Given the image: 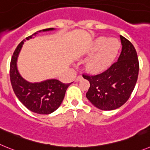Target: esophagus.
Segmentation results:
<instances>
[{"mask_svg":"<svg viewBox=\"0 0 150 150\" xmlns=\"http://www.w3.org/2000/svg\"><path fill=\"white\" fill-rule=\"evenodd\" d=\"M82 79H83V78H82V76H81V75H79V76L76 78V79H75V81H79L81 80Z\"/></svg>","mask_w":150,"mask_h":150,"instance_id":"34e87169","label":"esophagus"}]
</instances>
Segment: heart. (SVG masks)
I'll return each instance as SVG.
<instances>
[{"instance_id":"b5f03b06","label":"heart","mask_w":150,"mask_h":150,"mask_svg":"<svg viewBox=\"0 0 150 150\" xmlns=\"http://www.w3.org/2000/svg\"><path fill=\"white\" fill-rule=\"evenodd\" d=\"M120 47V43L116 38L100 37L95 40L92 49L98 52L91 57L88 62V67L93 72H100L106 69L116 57Z\"/></svg>"}]
</instances>
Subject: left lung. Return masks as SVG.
Segmentation results:
<instances>
[{
    "instance_id": "1",
    "label": "left lung",
    "mask_w": 150,
    "mask_h": 150,
    "mask_svg": "<svg viewBox=\"0 0 150 150\" xmlns=\"http://www.w3.org/2000/svg\"><path fill=\"white\" fill-rule=\"evenodd\" d=\"M122 48L118 60L102 73L83 75L89 81L86 97L102 110H114L127 102L134 91L139 72V61L134 47L120 35Z\"/></svg>"
}]
</instances>
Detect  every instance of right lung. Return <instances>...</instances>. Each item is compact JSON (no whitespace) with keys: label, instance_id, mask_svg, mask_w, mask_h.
<instances>
[{"label":"right lung","instance_id":"right-lung-1","mask_svg":"<svg viewBox=\"0 0 150 150\" xmlns=\"http://www.w3.org/2000/svg\"><path fill=\"white\" fill-rule=\"evenodd\" d=\"M53 28L36 32L27 37L32 38L38 32L53 31ZM25 40L16 48L10 66V81L16 96L30 111L41 115L50 114L57 110L64 99L68 87L71 84H63L57 79H48L41 82L31 83L21 76L17 69V59Z\"/></svg>","mask_w":150,"mask_h":150}]
</instances>
